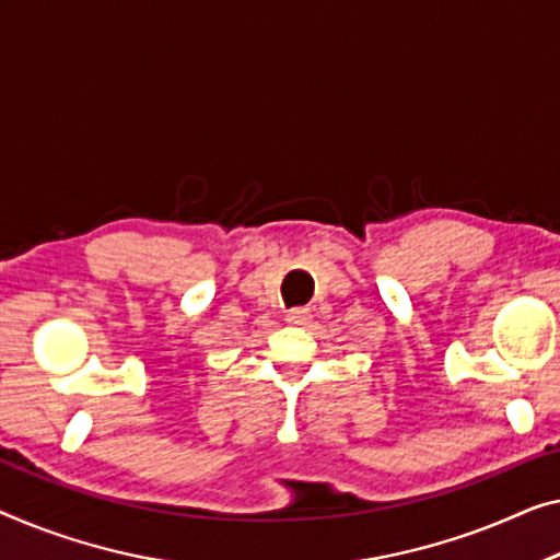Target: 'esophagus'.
I'll return each mask as SVG.
<instances>
[{"label": "esophagus", "mask_w": 560, "mask_h": 560, "mask_svg": "<svg viewBox=\"0 0 560 560\" xmlns=\"http://www.w3.org/2000/svg\"><path fill=\"white\" fill-rule=\"evenodd\" d=\"M287 322L291 327H306V324L312 322V312H308V308H291L287 314Z\"/></svg>", "instance_id": "1"}]
</instances>
